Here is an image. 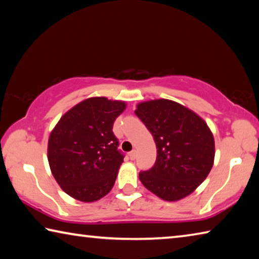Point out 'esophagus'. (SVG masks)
<instances>
[{"label":"esophagus","mask_w":259,"mask_h":259,"mask_svg":"<svg viewBox=\"0 0 259 259\" xmlns=\"http://www.w3.org/2000/svg\"><path fill=\"white\" fill-rule=\"evenodd\" d=\"M129 157L131 160H135L136 157H137V151L136 150H134V151H131L130 153H129Z\"/></svg>","instance_id":"34e87169"}]
</instances>
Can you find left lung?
Segmentation results:
<instances>
[{
	"label": "left lung",
	"mask_w": 259,
	"mask_h": 259,
	"mask_svg": "<svg viewBox=\"0 0 259 259\" xmlns=\"http://www.w3.org/2000/svg\"><path fill=\"white\" fill-rule=\"evenodd\" d=\"M135 113L152 134L157 148L154 165L139 172L140 182L165 201L190 195L213 165L214 140L207 123L169 99L140 103Z\"/></svg>",
	"instance_id": "1"
}]
</instances>
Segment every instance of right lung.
I'll list each match as a JSON object with an SVG mask.
<instances>
[{
    "mask_svg": "<svg viewBox=\"0 0 259 259\" xmlns=\"http://www.w3.org/2000/svg\"><path fill=\"white\" fill-rule=\"evenodd\" d=\"M124 109V102L88 98L65 113L51 131L48 161L69 196L94 202L112 190L124 157L113 124Z\"/></svg>",
    "mask_w": 259,
    "mask_h": 259,
    "instance_id": "obj_1",
    "label": "right lung"
}]
</instances>
